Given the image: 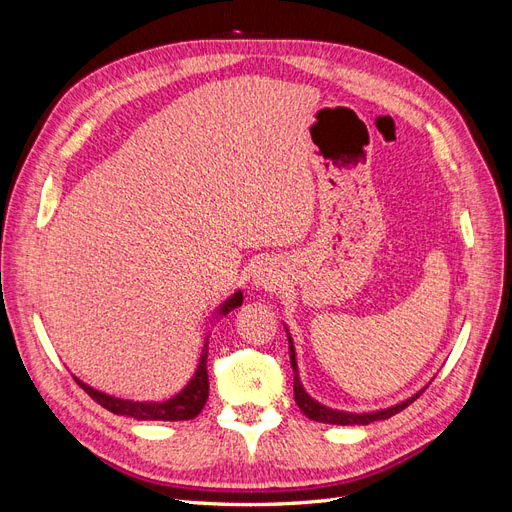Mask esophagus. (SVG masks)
<instances>
[{
  "instance_id": "34e87169",
  "label": "esophagus",
  "mask_w": 512,
  "mask_h": 512,
  "mask_svg": "<svg viewBox=\"0 0 512 512\" xmlns=\"http://www.w3.org/2000/svg\"><path fill=\"white\" fill-rule=\"evenodd\" d=\"M277 284H280V275L271 267V265H262L256 275H254V286L262 290H275Z\"/></svg>"
}]
</instances>
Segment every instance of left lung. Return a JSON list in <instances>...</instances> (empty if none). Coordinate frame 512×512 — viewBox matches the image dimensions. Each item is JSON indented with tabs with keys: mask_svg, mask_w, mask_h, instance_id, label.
Masks as SVG:
<instances>
[{
	"mask_svg": "<svg viewBox=\"0 0 512 512\" xmlns=\"http://www.w3.org/2000/svg\"><path fill=\"white\" fill-rule=\"evenodd\" d=\"M286 327V324H284ZM286 335H288V350H290V365H292V371H294V401H297V406L301 408V412L312 418V421H318V423H329V425H369L374 421H384V418H391L393 414L401 412L404 408H408L412 401L421 395L425 389L418 391L416 395L408 397L401 401V404H395L391 408H384V410H376V412H363V414H356V412H342V410H333V408H327L318 404V401L309 395L305 389H303V382H301V376H299V365H297V350H294V344H292V337H290V331L286 329Z\"/></svg>",
	"mask_w": 512,
	"mask_h": 512,
	"instance_id": "1",
	"label": "left lung"
}]
</instances>
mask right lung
Listing matches in <instances>:
<instances>
[{"label":"right lung","instance_id":"1","mask_svg":"<svg viewBox=\"0 0 512 512\" xmlns=\"http://www.w3.org/2000/svg\"><path fill=\"white\" fill-rule=\"evenodd\" d=\"M241 303H243V292L237 290L235 294H230V297L218 309H215L211 322H215L220 316H226L235 307H241ZM207 352H209V337H205L203 352H200L198 367L194 371V376L190 378V382L185 384L177 395H173L166 401L121 399V397H115V395L96 391L94 386L85 384L83 380H79L76 376H74V380L81 384V389H85L91 399H96L102 408L111 410L113 414L130 416V418H136V421H190V418H196L200 414V410L205 408L207 397H209Z\"/></svg>","mask_w":512,"mask_h":512}]
</instances>
